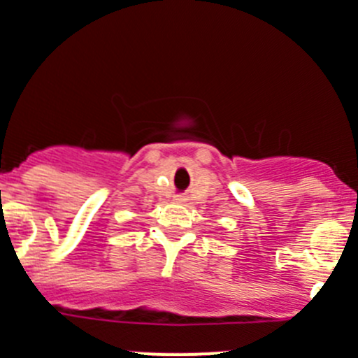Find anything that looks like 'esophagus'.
Segmentation results:
<instances>
[{
    "label": "esophagus",
    "mask_w": 358,
    "mask_h": 358,
    "mask_svg": "<svg viewBox=\"0 0 358 358\" xmlns=\"http://www.w3.org/2000/svg\"><path fill=\"white\" fill-rule=\"evenodd\" d=\"M176 203H183V201H185V197H183V196H176Z\"/></svg>",
    "instance_id": "1"
}]
</instances>
